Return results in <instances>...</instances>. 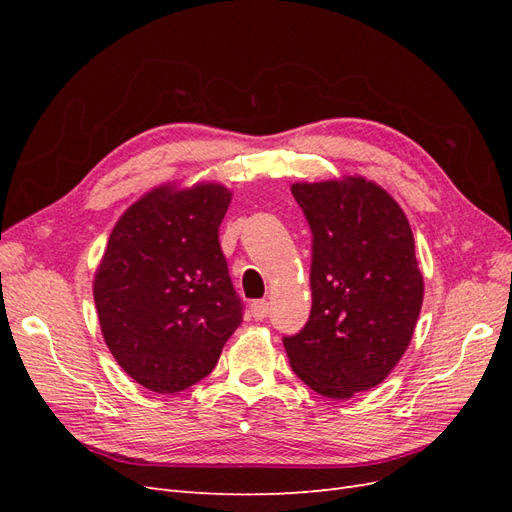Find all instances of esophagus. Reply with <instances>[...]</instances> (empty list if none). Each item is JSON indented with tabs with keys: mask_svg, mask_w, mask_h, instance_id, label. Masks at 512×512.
Wrapping results in <instances>:
<instances>
[{
	"mask_svg": "<svg viewBox=\"0 0 512 512\" xmlns=\"http://www.w3.org/2000/svg\"><path fill=\"white\" fill-rule=\"evenodd\" d=\"M250 312H252L254 320H265L267 314H269V303L267 301H254L252 307H250Z\"/></svg>",
	"mask_w": 512,
	"mask_h": 512,
	"instance_id": "34e87169",
	"label": "esophagus"
}]
</instances>
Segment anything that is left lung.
<instances>
[{
	"instance_id": "1",
	"label": "left lung",
	"mask_w": 512,
	"mask_h": 512,
	"mask_svg": "<svg viewBox=\"0 0 512 512\" xmlns=\"http://www.w3.org/2000/svg\"><path fill=\"white\" fill-rule=\"evenodd\" d=\"M290 190L312 228V312L282 342L309 389L348 399L378 386L410 346L423 305L412 228L391 194L363 177Z\"/></svg>"
}]
</instances>
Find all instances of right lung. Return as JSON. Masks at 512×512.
Segmentation results:
<instances>
[{"instance_id":"add662e5","label":"right lung","mask_w":512,"mask_h":512,"mask_svg":"<svg viewBox=\"0 0 512 512\" xmlns=\"http://www.w3.org/2000/svg\"><path fill=\"white\" fill-rule=\"evenodd\" d=\"M232 194L220 183L160 185L121 215L94 277L104 342L153 393L209 376L243 320L220 247Z\"/></svg>"}]
</instances>
